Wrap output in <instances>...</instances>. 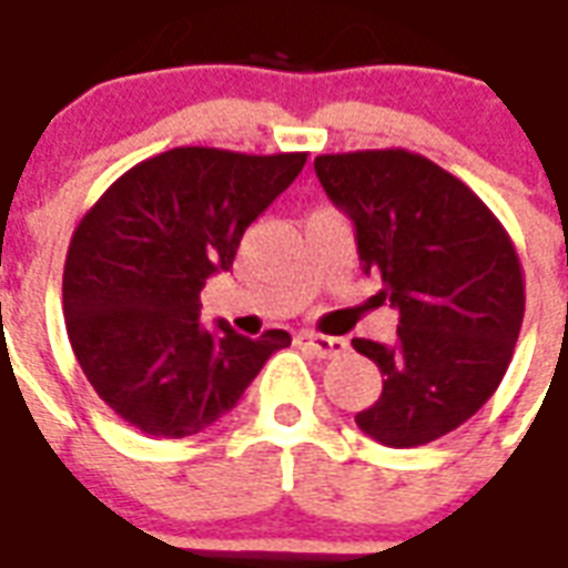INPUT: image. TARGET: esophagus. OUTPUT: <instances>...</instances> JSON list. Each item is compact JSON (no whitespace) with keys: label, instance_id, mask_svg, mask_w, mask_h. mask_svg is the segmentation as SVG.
Segmentation results:
<instances>
[{"label":"esophagus","instance_id":"obj_1","mask_svg":"<svg viewBox=\"0 0 568 568\" xmlns=\"http://www.w3.org/2000/svg\"><path fill=\"white\" fill-rule=\"evenodd\" d=\"M297 346H304L316 358H337L346 353V341L341 337H325V334H297Z\"/></svg>","mask_w":568,"mask_h":568}]
</instances>
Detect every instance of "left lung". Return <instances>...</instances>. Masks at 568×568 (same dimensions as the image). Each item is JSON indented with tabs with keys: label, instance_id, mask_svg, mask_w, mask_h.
Wrapping results in <instances>:
<instances>
[{
	"label": "left lung",
	"instance_id": "1",
	"mask_svg": "<svg viewBox=\"0 0 568 568\" xmlns=\"http://www.w3.org/2000/svg\"><path fill=\"white\" fill-rule=\"evenodd\" d=\"M313 166L398 310L393 344L353 337L383 374L358 428L386 447L428 444L475 417L508 371L526 307L511 236L471 187L414 151L320 154Z\"/></svg>",
	"mask_w": 568,
	"mask_h": 568
}]
</instances>
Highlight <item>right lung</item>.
Masks as SVG:
<instances>
[{
	"instance_id": "right-lung-1",
	"label": "right lung",
	"mask_w": 568,
	"mask_h": 568,
	"mask_svg": "<svg viewBox=\"0 0 568 568\" xmlns=\"http://www.w3.org/2000/svg\"><path fill=\"white\" fill-rule=\"evenodd\" d=\"M304 163V151H163L112 182L79 222L63 271L69 344L130 426L154 438L200 435L292 344L283 328L252 341L224 320L203 325L200 288L234 264L248 224Z\"/></svg>"
}]
</instances>
